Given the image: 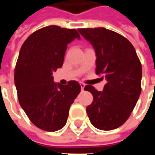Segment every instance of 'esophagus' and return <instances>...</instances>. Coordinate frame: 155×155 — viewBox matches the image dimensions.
<instances>
[{"label":"esophagus","instance_id":"1","mask_svg":"<svg viewBox=\"0 0 155 155\" xmlns=\"http://www.w3.org/2000/svg\"><path fill=\"white\" fill-rule=\"evenodd\" d=\"M85 86V84L84 83H81V91H84V88Z\"/></svg>","mask_w":155,"mask_h":155}]
</instances>
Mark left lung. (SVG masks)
I'll use <instances>...</instances> for the list:
<instances>
[{
    "label": "left lung",
    "mask_w": 155,
    "mask_h": 155,
    "mask_svg": "<svg viewBox=\"0 0 155 155\" xmlns=\"http://www.w3.org/2000/svg\"><path fill=\"white\" fill-rule=\"evenodd\" d=\"M94 48L97 74L106 81L103 91L92 85L84 91L93 94L86 108L92 125L101 130L121 126L130 117L141 93L142 66L134 48L125 37L105 28L78 29Z\"/></svg>",
    "instance_id": "8db88e82"
}]
</instances>
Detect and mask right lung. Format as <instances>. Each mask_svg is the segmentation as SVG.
<instances>
[{
    "mask_svg": "<svg viewBox=\"0 0 155 155\" xmlns=\"http://www.w3.org/2000/svg\"><path fill=\"white\" fill-rule=\"evenodd\" d=\"M74 39H81L76 30L49 25L32 33L19 53L14 74L19 102L32 123L45 131L65 125L81 92L77 81L63 85L54 82L52 75L62 67L67 45Z\"/></svg>",
    "mask_w": 155,
    "mask_h": 155,
    "instance_id": "right-lung-1",
    "label": "right lung"
}]
</instances>
